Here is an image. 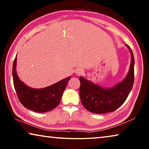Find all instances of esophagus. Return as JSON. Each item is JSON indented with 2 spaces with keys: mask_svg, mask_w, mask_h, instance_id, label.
I'll list each match as a JSON object with an SVG mask.
<instances>
[{
  "mask_svg": "<svg viewBox=\"0 0 149 149\" xmlns=\"http://www.w3.org/2000/svg\"><path fill=\"white\" fill-rule=\"evenodd\" d=\"M75 74H76L77 75H80L83 74V72H82V71H81L80 70H77L75 71Z\"/></svg>",
  "mask_w": 149,
  "mask_h": 149,
  "instance_id": "34e87169",
  "label": "esophagus"
}]
</instances>
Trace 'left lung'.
Here are the masks:
<instances>
[{"instance_id":"left-lung-1","label":"left lung","mask_w":149,"mask_h":149,"mask_svg":"<svg viewBox=\"0 0 149 149\" xmlns=\"http://www.w3.org/2000/svg\"><path fill=\"white\" fill-rule=\"evenodd\" d=\"M132 60L127 76L120 84L110 89H104L79 77V96L82 104L90 112L104 114L118 109L125 101L134 82V56L129 45Z\"/></svg>"}]
</instances>
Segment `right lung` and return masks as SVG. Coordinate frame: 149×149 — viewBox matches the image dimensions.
<instances>
[{"label": "right lung", "instance_id": "right-lung-1", "mask_svg": "<svg viewBox=\"0 0 149 149\" xmlns=\"http://www.w3.org/2000/svg\"><path fill=\"white\" fill-rule=\"evenodd\" d=\"M16 59V56L12 68V75L14 86L21 104L27 109L39 113L48 112L56 108L59 104L65 88L71 77H68L42 89H33L25 85L17 77Z\"/></svg>", "mask_w": 149, "mask_h": 149}]
</instances>
